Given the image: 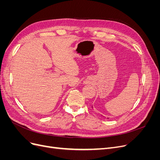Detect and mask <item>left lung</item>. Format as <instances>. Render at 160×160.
<instances>
[{
    "instance_id": "8db88e82",
    "label": "left lung",
    "mask_w": 160,
    "mask_h": 160,
    "mask_svg": "<svg viewBox=\"0 0 160 160\" xmlns=\"http://www.w3.org/2000/svg\"><path fill=\"white\" fill-rule=\"evenodd\" d=\"M92 108H93V106H92ZM101 116H102V117H104V116H103V115H101Z\"/></svg>"
}]
</instances>
